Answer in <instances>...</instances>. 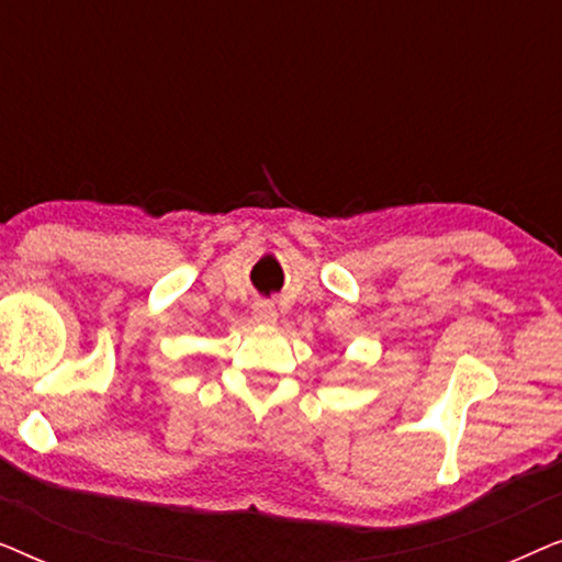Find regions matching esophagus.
Masks as SVG:
<instances>
[{
    "instance_id": "1",
    "label": "esophagus",
    "mask_w": 562,
    "mask_h": 562,
    "mask_svg": "<svg viewBox=\"0 0 562 562\" xmlns=\"http://www.w3.org/2000/svg\"><path fill=\"white\" fill-rule=\"evenodd\" d=\"M252 319H256L258 325H273V322L279 319V312H276L271 304L256 302L252 304Z\"/></svg>"
}]
</instances>
